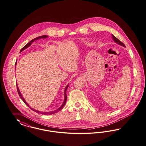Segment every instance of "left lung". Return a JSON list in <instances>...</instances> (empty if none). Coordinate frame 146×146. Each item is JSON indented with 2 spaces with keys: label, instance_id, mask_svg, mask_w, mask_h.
Here are the masks:
<instances>
[{
  "label": "left lung",
  "instance_id": "left-lung-1",
  "mask_svg": "<svg viewBox=\"0 0 146 146\" xmlns=\"http://www.w3.org/2000/svg\"><path fill=\"white\" fill-rule=\"evenodd\" d=\"M112 38H113V40H114V41H115V42L121 45V46H123V47H125V45L124 44V43H122L121 41H120V40H119L118 38H117L116 37H115L113 35H112Z\"/></svg>",
  "mask_w": 146,
  "mask_h": 146
}]
</instances>
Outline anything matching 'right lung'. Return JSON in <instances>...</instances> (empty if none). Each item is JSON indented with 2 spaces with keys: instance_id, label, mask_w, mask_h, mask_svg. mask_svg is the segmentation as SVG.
I'll use <instances>...</instances> for the list:
<instances>
[{
  "instance_id": "right-lung-1",
  "label": "right lung",
  "mask_w": 146,
  "mask_h": 146,
  "mask_svg": "<svg viewBox=\"0 0 146 146\" xmlns=\"http://www.w3.org/2000/svg\"><path fill=\"white\" fill-rule=\"evenodd\" d=\"M47 37V36H46V35H42V36H38V37H36V38H35L34 39H33L32 40H31L29 43H27L26 45H25L24 47H23V48L21 49L20 52L23 51V50H24L25 49H26V48H27L28 47H29V46L31 44V43H33V42L35 40H38V39H39V38H46V37ZM16 65H17V62H15V66H16ZM17 93H18V94H19V95L20 96V98L22 99V100L25 103V104H26V105H27L29 108H30L31 110H33V111H34L35 112H37V113H41V114H43V115H52V114H53V113H56V112H58L60 111V110H62V109H63V108L64 106V105H65V104H66V103L67 99V94H66V92H67V88L68 87V86H66V89H65V90H64V102H63V104L62 105V106H60V108L59 109H58L57 110H55V111H37V110H34V109H32V108H31V107H30V106L27 104V103H26V101L25 100V99H24V98L23 97L22 94H21V93L20 92V90H19V88H18V86H17Z\"/></svg>"
}]
</instances>
